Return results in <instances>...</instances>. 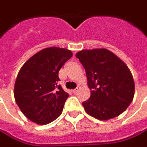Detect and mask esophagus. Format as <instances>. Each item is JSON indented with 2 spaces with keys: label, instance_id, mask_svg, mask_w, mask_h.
Returning a JSON list of instances; mask_svg holds the SVG:
<instances>
[{
  "label": "esophagus",
  "instance_id": "1",
  "mask_svg": "<svg viewBox=\"0 0 147 147\" xmlns=\"http://www.w3.org/2000/svg\"><path fill=\"white\" fill-rule=\"evenodd\" d=\"M79 90H80V87H77L76 88L73 89V90H72V92H73V93H75V94H76V93H77L78 91Z\"/></svg>",
  "mask_w": 147,
  "mask_h": 147
}]
</instances>
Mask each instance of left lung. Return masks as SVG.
I'll use <instances>...</instances> for the list:
<instances>
[{"instance_id":"1","label":"left lung","mask_w":147,"mask_h":147,"mask_svg":"<svg viewBox=\"0 0 147 147\" xmlns=\"http://www.w3.org/2000/svg\"><path fill=\"white\" fill-rule=\"evenodd\" d=\"M86 71L90 98L83 102L88 115L101 121L116 117L132 102L134 81L123 61L105 48L76 54Z\"/></svg>"}]
</instances>
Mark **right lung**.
<instances>
[{"mask_svg": "<svg viewBox=\"0 0 147 147\" xmlns=\"http://www.w3.org/2000/svg\"><path fill=\"white\" fill-rule=\"evenodd\" d=\"M72 52L65 48H44L28 59L14 84L15 101L24 115L38 125L51 123L62 113L68 93L57 85L59 71Z\"/></svg>", "mask_w": 147, "mask_h": 147, "instance_id": "1", "label": "right lung"}]
</instances>
